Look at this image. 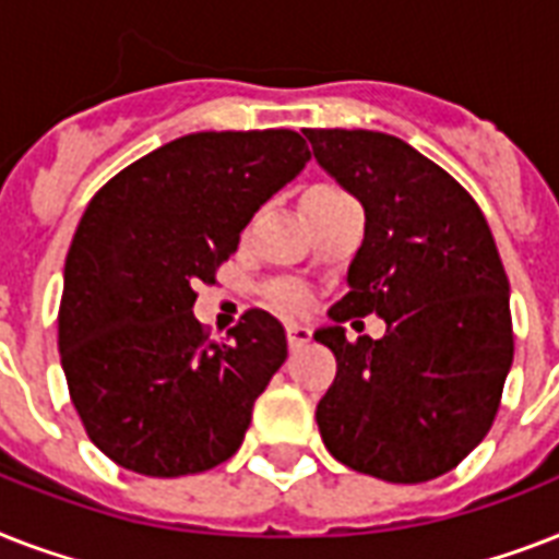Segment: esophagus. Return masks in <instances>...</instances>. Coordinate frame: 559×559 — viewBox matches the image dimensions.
Returning <instances> with one entry per match:
<instances>
[{
    "label": "esophagus",
    "instance_id": "obj_1",
    "mask_svg": "<svg viewBox=\"0 0 559 559\" xmlns=\"http://www.w3.org/2000/svg\"><path fill=\"white\" fill-rule=\"evenodd\" d=\"M310 328H305V324H287V340H289V348L296 350L301 348V345H307L310 342Z\"/></svg>",
    "mask_w": 559,
    "mask_h": 559
}]
</instances>
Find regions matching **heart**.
Instances as JSON below:
<instances>
[{
    "label": "heart",
    "mask_w": 559,
    "mask_h": 559,
    "mask_svg": "<svg viewBox=\"0 0 559 559\" xmlns=\"http://www.w3.org/2000/svg\"><path fill=\"white\" fill-rule=\"evenodd\" d=\"M328 197H345L342 191H336V188H316V191L307 193V200H328ZM278 307L281 310H301V307L307 305V296L305 293H298V289H284V293H278Z\"/></svg>",
    "instance_id": "b5f03b06"
}]
</instances>
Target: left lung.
<instances>
[{
    "mask_svg": "<svg viewBox=\"0 0 559 559\" xmlns=\"http://www.w3.org/2000/svg\"><path fill=\"white\" fill-rule=\"evenodd\" d=\"M316 162L366 209L348 293L316 331L336 380L316 406L333 459L417 485L459 467L490 432L513 362L511 284L485 214L455 179L397 135L305 130ZM377 312L382 341L342 321Z\"/></svg>",
    "mask_w": 559,
    "mask_h": 559,
    "instance_id": "8db88e82",
    "label": "left lung"
}]
</instances>
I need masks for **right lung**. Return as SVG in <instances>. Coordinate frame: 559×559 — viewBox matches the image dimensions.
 I'll use <instances>...</instances> for the list:
<instances>
[{"label": "right lung", "instance_id": "obj_1", "mask_svg": "<svg viewBox=\"0 0 559 559\" xmlns=\"http://www.w3.org/2000/svg\"><path fill=\"white\" fill-rule=\"evenodd\" d=\"M310 159L293 130L191 133L109 179L83 211L63 270L57 348L90 441L153 478L240 450L254 400L287 359L275 316L246 310L226 342L193 319L197 284L254 211Z\"/></svg>", "mask_w": 559, "mask_h": 559}]
</instances>
